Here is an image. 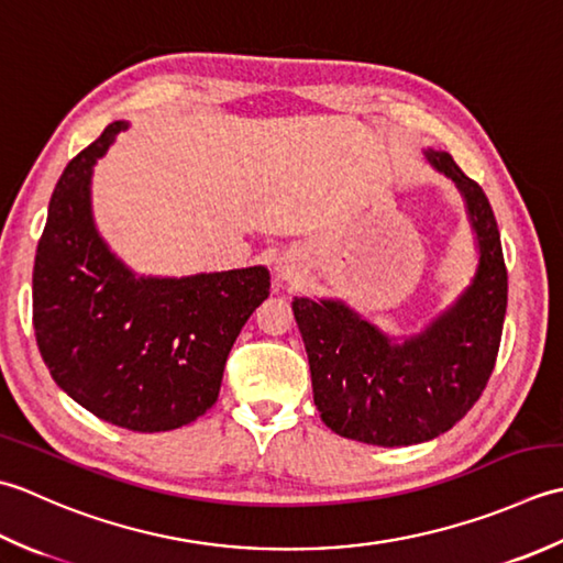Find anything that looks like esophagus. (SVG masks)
Masks as SVG:
<instances>
[{
  "instance_id": "34e87169",
  "label": "esophagus",
  "mask_w": 563,
  "mask_h": 563,
  "mask_svg": "<svg viewBox=\"0 0 563 563\" xmlns=\"http://www.w3.org/2000/svg\"><path fill=\"white\" fill-rule=\"evenodd\" d=\"M277 279L279 282H298L301 279V265L291 257V255H284L277 262Z\"/></svg>"
}]
</instances>
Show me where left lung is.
I'll return each mask as SVG.
<instances>
[{
  "label": "left lung",
  "instance_id": "left-lung-1",
  "mask_svg": "<svg viewBox=\"0 0 563 563\" xmlns=\"http://www.w3.org/2000/svg\"><path fill=\"white\" fill-rule=\"evenodd\" d=\"M464 194L478 238V272L450 311L404 345L340 301L294 298L311 364L313 400L340 438L376 446L428 442L454 428L484 394L508 306V269L496 216L450 153H428Z\"/></svg>",
  "mask_w": 563,
  "mask_h": 563
}]
</instances>
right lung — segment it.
<instances>
[{
  "mask_svg": "<svg viewBox=\"0 0 563 563\" xmlns=\"http://www.w3.org/2000/svg\"><path fill=\"white\" fill-rule=\"evenodd\" d=\"M125 123L70 159L48 206L33 265V330L63 391L133 432L189 426L209 410L240 330L269 296L265 267L135 279L97 235L91 165Z\"/></svg>",
  "mask_w": 563,
  "mask_h": 563,
  "instance_id": "add662e5",
  "label": "right lung"
}]
</instances>
